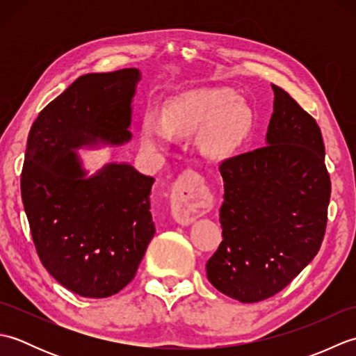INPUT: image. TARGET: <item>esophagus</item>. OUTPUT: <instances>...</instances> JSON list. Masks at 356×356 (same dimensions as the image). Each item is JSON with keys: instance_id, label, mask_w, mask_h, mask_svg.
Returning a JSON list of instances; mask_svg holds the SVG:
<instances>
[{"instance_id": "esophagus-1", "label": "esophagus", "mask_w": 356, "mask_h": 356, "mask_svg": "<svg viewBox=\"0 0 356 356\" xmlns=\"http://www.w3.org/2000/svg\"><path fill=\"white\" fill-rule=\"evenodd\" d=\"M211 200L203 180L193 172H185L177 179L171 194L174 218L182 225H190L195 218L208 213Z\"/></svg>"}]
</instances>
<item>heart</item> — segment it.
<instances>
[{"label":"heart","instance_id":"obj_1","mask_svg":"<svg viewBox=\"0 0 356 356\" xmlns=\"http://www.w3.org/2000/svg\"><path fill=\"white\" fill-rule=\"evenodd\" d=\"M252 125L245 102L228 88H200L172 97L165 105L163 119L149 111L142 120V143L148 149L168 145L171 134L197 133L203 154L228 157L243 145Z\"/></svg>","mask_w":356,"mask_h":356}]
</instances>
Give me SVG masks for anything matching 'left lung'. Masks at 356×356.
I'll use <instances>...</instances> for the list:
<instances>
[{
    "instance_id": "8db88e82",
    "label": "left lung",
    "mask_w": 356,
    "mask_h": 356,
    "mask_svg": "<svg viewBox=\"0 0 356 356\" xmlns=\"http://www.w3.org/2000/svg\"><path fill=\"white\" fill-rule=\"evenodd\" d=\"M264 147L220 165L222 243L207 263L217 291L241 303L275 295L314 260L327 223L330 177L315 119L272 84Z\"/></svg>"
}]
</instances>
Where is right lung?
<instances>
[{
	"mask_svg": "<svg viewBox=\"0 0 356 356\" xmlns=\"http://www.w3.org/2000/svg\"><path fill=\"white\" fill-rule=\"evenodd\" d=\"M138 69L90 73L51 101L30 128L21 195L49 274L81 297L107 298L131 282L156 226L154 179L111 162L88 176L76 149L131 140Z\"/></svg>",
	"mask_w": 356,
	"mask_h": 356,
	"instance_id": "add662e5",
	"label": "right lung"
}]
</instances>
